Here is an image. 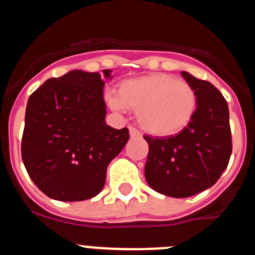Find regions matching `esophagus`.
<instances>
[{
  "label": "esophagus",
  "instance_id": "1",
  "mask_svg": "<svg viewBox=\"0 0 255 255\" xmlns=\"http://www.w3.org/2000/svg\"><path fill=\"white\" fill-rule=\"evenodd\" d=\"M129 132L131 138H141V132L139 131V130L135 129V128H132V126L129 128Z\"/></svg>",
  "mask_w": 255,
  "mask_h": 255
}]
</instances>
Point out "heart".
Returning <instances> with one entry per match:
<instances>
[{
	"label": "heart",
	"mask_w": 255,
	"mask_h": 255,
	"mask_svg": "<svg viewBox=\"0 0 255 255\" xmlns=\"http://www.w3.org/2000/svg\"><path fill=\"white\" fill-rule=\"evenodd\" d=\"M108 102L114 110L126 107L138 111V121L147 132L170 136L182 131L193 120L198 107L197 92L189 83L173 75L154 73L124 80L119 96Z\"/></svg>",
	"instance_id": "obj_1"
}]
</instances>
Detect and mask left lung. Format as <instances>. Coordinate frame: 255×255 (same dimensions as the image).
Returning <instances> with one entry per match:
<instances>
[{"mask_svg": "<svg viewBox=\"0 0 255 255\" xmlns=\"http://www.w3.org/2000/svg\"><path fill=\"white\" fill-rule=\"evenodd\" d=\"M194 88L198 107L193 120L176 135L144 136L149 145L145 180L153 190L188 198L215 185L233 152L229 106L217 88L182 71Z\"/></svg>", "mask_w": 255, "mask_h": 255, "instance_id": "8db88e82", "label": "left lung"}]
</instances>
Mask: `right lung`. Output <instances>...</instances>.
<instances>
[{
    "label": "right lung",
    "instance_id": "add662e5",
    "mask_svg": "<svg viewBox=\"0 0 255 255\" xmlns=\"http://www.w3.org/2000/svg\"><path fill=\"white\" fill-rule=\"evenodd\" d=\"M111 79V70H103ZM105 82L100 73L73 70L51 78L29 97L21 157L29 176L47 197L79 202L96 197L110 162L129 140V130L105 121Z\"/></svg>",
    "mask_w": 255,
    "mask_h": 255
}]
</instances>
